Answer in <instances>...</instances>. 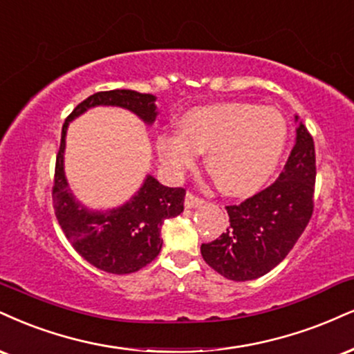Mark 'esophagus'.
<instances>
[{"mask_svg":"<svg viewBox=\"0 0 354 354\" xmlns=\"http://www.w3.org/2000/svg\"><path fill=\"white\" fill-rule=\"evenodd\" d=\"M204 204V199L199 198V196H196L193 193H186V198H185V207L186 209H193V207H199Z\"/></svg>","mask_w":354,"mask_h":354,"instance_id":"obj_1","label":"esophagus"}]
</instances>
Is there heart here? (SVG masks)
<instances>
[{
  "instance_id": "heart-1",
  "label": "heart",
  "mask_w": 354,
  "mask_h": 354,
  "mask_svg": "<svg viewBox=\"0 0 354 354\" xmlns=\"http://www.w3.org/2000/svg\"><path fill=\"white\" fill-rule=\"evenodd\" d=\"M181 133L158 136V153L174 176L193 168L206 151V168L229 196H247L270 178L287 142L279 110L249 102H224L189 110Z\"/></svg>"
}]
</instances>
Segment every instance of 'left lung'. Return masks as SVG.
I'll return each mask as SVG.
<instances>
[{
	"instance_id": "left-lung-1",
	"label": "left lung",
	"mask_w": 354,
	"mask_h": 354,
	"mask_svg": "<svg viewBox=\"0 0 354 354\" xmlns=\"http://www.w3.org/2000/svg\"><path fill=\"white\" fill-rule=\"evenodd\" d=\"M315 178L313 138L299 122L295 147L279 180L244 203L225 207L229 229L201 245L207 266L236 282L259 279L279 266L312 218Z\"/></svg>"
}]
</instances>
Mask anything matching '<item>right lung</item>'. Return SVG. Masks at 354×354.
Masks as SVG:
<instances>
[{"label": "right lung", "instance_id": "right-lung-1", "mask_svg": "<svg viewBox=\"0 0 354 354\" xmlns=\"http://www.w3.org/2000/svg\"><path fill=\"white\" fill-rule=\"evenodd\" d=\"M155 100L151 93L127 88L97 92L80 102L62 125L53 188L55 218L79 255L109 274H131L155 261L163 245L161 224L165 219L181 214L186 191L163 186L148 174L142 188L122 206L107 211L88 209L72 194L64 173L67 127L79 115L100 105L127 109L151 125L158 115Z\"/></svg>", "mask_w": 354, "mask_h": 354}]
</instances>
